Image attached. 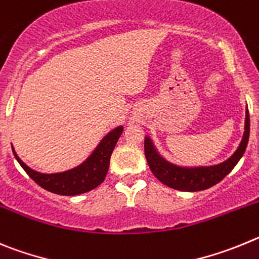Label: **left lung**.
Segmentation results:
<instances>
[{
    "mask_svg": "<svg viewBox=\"0 0 259 259\" xmlns=\"http://www.w3.org/2000/svg\"><path fill=\"white\" fill-rule=\"evenodd\" d=\"M249 132H250V120L246 107L243 139L240 142L237 150L226 161L210 166H179L167 161L166 158L158 153L150 137H146L144 139V153L151 171L161 183L174 190L196 192L213 187L214 185L220 183L227 174L231 173V170L236 166L245 152L249 141Z\"/></svg>",
    "mask_w": 259,
    "mask_h": 259,
    "instance_id": "8db88e82",
    "label": "left lung"
}]
</instances>
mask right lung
<instances>
[{
	"mask_svg": "<svg viewBox=\"0 0 259 259\" xmlns=\"http://www.w3.org/2000/svg\"><path fill=\"white\" fill-rule=\"evenodd\" d=\"M124 126H117L108 133V134L99 142L92 155L81 162L78 166L73 169L66 170L62 173H39L36 170L25 165L24 162L16 155L14 147L13 152L20 166L25 170V173L31 177L37 185L58 195L64 196H73L80 193L89 192L95 187L101 185L107 176L109 167V158L113 152L116 143H117L120 135L122 134Z\"/></svg>",
	"mask_w": 259,
	"mask_h": 259,
	"instance_id": "right-lung-1",
	"label": "right lung"
}]
</instances>
